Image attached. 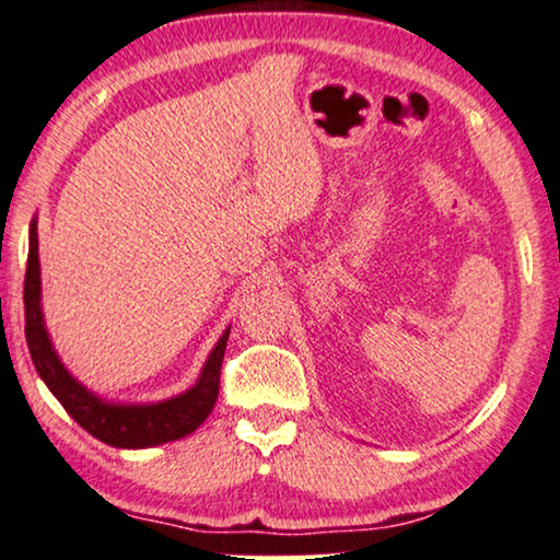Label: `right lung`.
<instances>
[{
	"mask_svg": "<svg viewBox=\"0 0 560 560\" xmlns=\"http://www.w3.org/2000/svg\"><path fill=\"white\" fill-rule=\"evenodd\" d=\"M43 283H40V256H37V218L30 223V254L25 273V337L30 358L35 362L37 375L60 400L62 408L89 431L91 436L116 448H147L160 446L192 434L208 419L220 390V365H223L228 332L220 335L215 348L205 360L200 377L192 388L179 396L156 404H116L101 398L98 393L75 381L73 373L62 365L52 348L43 314Z\"/></svg>",
	"mask_w": 560,
	"mask_h": 560,
	"instance_id": "1",
	"label": "right lung"
}]
</instances>
